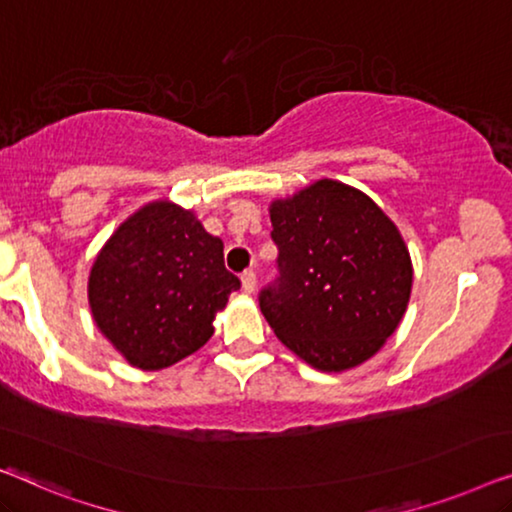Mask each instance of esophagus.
I'll use <instances>...</instances> for the list:
<instances>
[{
	"mask_svg": "<svg viewBox=\"0 0 512 512\" xmlns=\"http://www.w3.org/2000/svg\"><path fill=\"white\" fill-rule=\"evenodd\" d=\"M241 285H243V292H248V294H253V292H255L257 276H255V271H253V269H248V271H243V273H241Z\"/></svg>",
	"mask_w": 512,
	"mask_h": 512,
	"instance_id": "esophagus-1",
	"label": "esophagus"
}]
</instances>
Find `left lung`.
<instances>
[{
	"mask_svg": "<svg viewBox=\"0 0 512 512\" xmlns=\"http://www.w3.org/2000/svg\"><path fill=\"white\" fill-rule=\"evenodd\" d=\"M278 276L259 308L280 341L313 369L366 362L397 331L413 285L399 229L355 187L308 185L269 208Z\"/></svg>",
	"mask_w": 512,
	"mask_h": 512,
	"instance_id": "obj_1",
	"label": "left lung"
}]
</instances>
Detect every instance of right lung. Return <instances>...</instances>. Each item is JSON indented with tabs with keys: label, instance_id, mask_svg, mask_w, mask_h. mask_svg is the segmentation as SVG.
Wrapping results in <instances>:
<instances>
[{
	"label": "right lung",
	"instance_id": "add662e5",
	"mask_svg": "<svg viewBox=\"0 0 512 512\" xmlns=\"http://www.w3.org/2000/svg\"><path fill=\"white\" fill-rule=\"evenodd\" d=\"M222 241L192 211L153 201L115 229L88 280L90 311L132 366L160 371L213 336V318L239 290Z\"/></svg>",
	"mask_w": 512,
	"mask_h": 512
}]
</instances>
